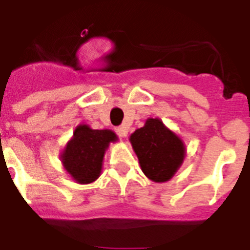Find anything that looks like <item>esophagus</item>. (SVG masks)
<instances>
[{"instance_id":"1","label":"esophagus","mask_w":250,"mask_h":250,"mask_svg":"<svg viewBox=\"0 0 250 250\" xmlns=\"http://www.w3.org/2000/svg\"><path fill=\"white\" fill-rule=\"evenodd\" d=\"M116 133L118 134V136H119V137H121V138H125V137H127V134H128L127 127H125V125H121V127H117V128H116Z\"/></svg>"}]
</instances>
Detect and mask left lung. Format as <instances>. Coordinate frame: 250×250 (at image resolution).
I'll return each instance as SVG.
<instances>
[{"mask_svg":"<svg viewBox=\"0 0 250 250\" xmlns=\"http://www.w3.org/2000/svg\"><path fill=\"white\" fill-rule=\"evenodd\" d=\"M131 143L143 173L152 181L170 180L184 161L182 141L157 118L147 119L145 127L132 134Z\"/></svg>","mask_w":250,"mask_h":250,"instance_id":"1","label":"left lung"}]
</instances>
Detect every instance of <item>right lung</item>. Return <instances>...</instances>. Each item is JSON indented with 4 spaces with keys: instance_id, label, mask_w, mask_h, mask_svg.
Listing matches in <instances>:
<instances>
[{
    "instance_id": "1",
    "label": "right lung",
    "mask_w": 250,
    "mask_h": 250,
    "mask_svg": "<svg viewBox=\"0 0 250 250\" xmlns=\"http://www.w3.org/2000/svg\"><path fill=\"white\" fill-rule=\"evenodd\" d=\"M116 140V134L112 131L79 125L62 153L65 170L79 184L95 181L101 173L104 151L109 142Z\"/></svg>"
}]
</instances>
